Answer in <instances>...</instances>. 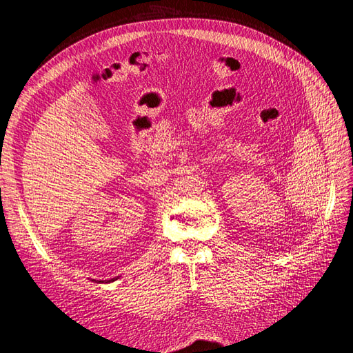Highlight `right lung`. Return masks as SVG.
Masks as SVG:
<instances>
[{"label": "right lung", "mask_w": 353, "mask_h": 353, "mask_svg": "<svg viewBox=\"0 0 353 353\" xmlns=\"http://www.w3.org/2000/svg\"><path fill=\"white\" fill-rule=\"evenodd\" d=\"M113 280H114V279H113ZM113 280H108V283H109V281H113ZM101 283H103V281H101Z\"/></svg>", "instance_id": "obj_1"}]
</instances>
